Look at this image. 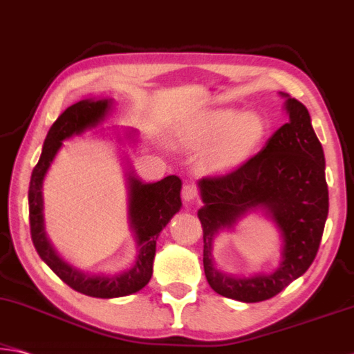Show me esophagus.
Instances as JSON below:
<instances>
[{
	"instance_id": "obj_1",
	"label": "esophagus",
	"mask_w": 354,
	"mask_h": 354,
	"mask_svg": "<svg viewBox=\"0 0 354 354\" xmlns=\"http://www.w3.org/2000/svg\"><path fill=\"white\" fill-rule=\"evenodd\" d=\"M198 197V189L194 184H184L183 186V198L186 201H192Z\"/></svg>"
}]
</instances>
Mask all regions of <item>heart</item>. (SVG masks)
I'll use <instances>...</instances> for the list:
<instances>
[{"label": "heart", "instance_id": "b5f03b06", "mask_svg": "<svg viewBox=\"0 0 354 354\" xmlns=\"http://www.w3.org/2000/svg\"><path fill=\"white\" fill-rule=\"evenodd\" d=\"M266 133V122L255 111L239 113L234 109L207 111L187 126L186 142L194 148L212 145L206 165L225 171L244 164L255 153Z\"/></svg>", "mask_w": 354, "mask_h": 354}]
</instances>
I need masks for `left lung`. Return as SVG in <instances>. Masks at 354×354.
I'll return each mask as SVG.
<instances>
[{"instance_id": "obj_1", "label": "left lung", "mask_w": 354, "mask_h": 354, "mask_svg": "<svg viewBox=\"0 0 354 354\" xmlns=\"http://www.w3.org/2000/svg\"><path fill=\"white\" fill-rule=\"evenodd\" d=\"M285 110L288 121L279 127L260 153L225 175L205 176L198 186L205 206L198 211L203 227V266L216 293L243 302L271 299L304 274L322 243L329 197L324 154L310 124V115L295 97ZM265 207L284 238L283 263L269 277L232 278L212 266V239L252 207Z\"/></svg>"}]
</instances>
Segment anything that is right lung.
<instances>
[{"instance_id": "1", "label": "right lung", "mask_w": 354, "mask_h": 354, "mask_svg": "<svg viewBox=\"0 0 354 354\" xmlns=\"http://www.w3.org/2000/svg\"><path fill=\"white\" fill-rule=\"evenodd\" d=\"M111 99L102 100H80L66 109L53 122L44 142L42 154L35 167L28 190L30 205V230L32 244L39 257L47 263L48 268L64 283L78 293L93 298H120L142 290L153 276V260L156 255V239L160 230L181 207V179L178 176H167L153 184H143L137 178L129 176L131 198H129V218L131 227L137 233L138 257L136 265L129 271L116 276H89L80 272L64 263L56 255L44 230L42 214V179L46 176L55 154L63 145V140L85 129L96 126L104 120Z\"/></svg>"}]
</instances>
